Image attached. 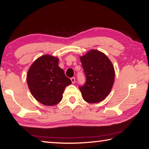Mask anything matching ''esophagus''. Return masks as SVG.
<instances>
[{
  "mask_svg": "<svg viewBox=\"0 0 149 149\" xmlns=\"http://www.w3.org/2000/svg\"><path fill=\"white\" fill-rule=\"evenodd\" d=\"M71 81H72V83L73 84H74L75 82V78L74 77H72V78H71Z\"/></svg>",
  "mask_w": 149,
  "mask_h": 149,
  "instance_id": "obj_1",
  "label": "esophagus"
}]
</instances>
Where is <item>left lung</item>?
<instances>
[{"instance_id":"obj_1","label":"left lung","mask_w":149,"mask_h":149,"mask_svg":"<svg viewBox=\"0 0 149 149\" xmlns=\"http://www.w3.org/2000/svg\"><path fill=\"white\" fill-rule=\"evenodd\" d=\"M86 82L79 90L86 102L91 104L102 101L113 87L115 70L111 62L102 52L91 50L81 57Z\"/></svg>"}]
</instances>
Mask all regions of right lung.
<instances>
[{"label":"right lung","mask_w":149,"mask_h":149,"mask_svg":"<svg viewBox=\"0 0 149 149\" xmlns=\"http://www.w3.org/2000/svg\"><path fill=\"white\" fill-rule=\"evenodd\" d=\"M27 82L33 97L45 106H54L63 99L65 88L72 84L58 59L45 55L37 59L27 72Z\"/></svg>","instance_id":"1"}]
</instances>
